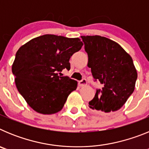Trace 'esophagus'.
Segmentation results:
<instances>
[{
	"label": "esophagus",
	"mask_w": 149,
	"mask_h": 149,
	"mask_svg": "<svg viewBox=\"0 0 149 149\" xmlns=\"http://www.w3.org/2000/svg\"><path fill=\"white\" fill-rule=\"evenodd\" d=\"M86 84H87V82H86V79H82L81 81H80L78 82V86L80 87H83L84 86H86Z\"/></svg>",
	"instance_id": "34e87169"
}]
</instances>
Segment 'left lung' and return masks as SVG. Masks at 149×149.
<instances>
[{
  "label": "left lung",
  "instance_id": "left-lung-1",
  "mask_svg": "<svg viewBox=\"0 0 149 149\" xmlns=\"http://www.w3.org/2000/svg\"><path fill=\"white\" fill-rule=\"evenodd\" d=\"M81 39L94 81L103 85L89 102V108L105 113L119 110L134 92L137 79L131 56L118 43L106 37L83 36Z\"/></svg>",
  "mask_w": 149,
  "mask_h": 149
}]
</instances>
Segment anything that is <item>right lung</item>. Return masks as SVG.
I'll return each instance as SVG.
<instances>
[{
	"label": "right lung",
	"instance_id": "obj_1",
	"mask_svg": "<svg viewBox=\"0 0 149 149\" xmlns=\"http://www.w3.org/2000/svg\"><path fill=\"white\" fill-rule=\"evenodd\" d=\"M82 46L78 38L46 34L18 50L12 71L18 92L31 108L42 114L63 109L77 82L58 72L70 69L71 56Z\"/></svg>",
	"mask_w": 149,
	"mask_h": 149
}]
</instances>
